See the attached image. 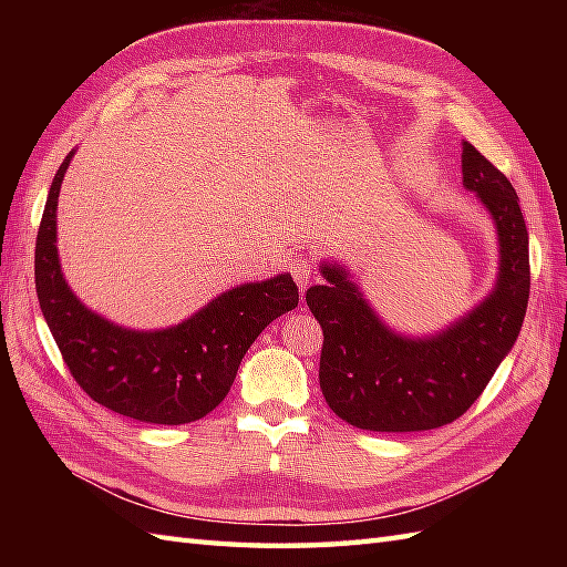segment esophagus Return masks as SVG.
Instances as JSON below:
<instances>
[{
  "mask_svg": "<svg viewBox=\"0 0 567 567\" xmlns=\"http://www.w3.org/2000/svg\"><path fill=\"white\" fill-rule=\"evenodd\" d=\"M290 275L295 277L297 285L302 287V290H307V285L311 282V275H315L309 258L307 256H292L290 258Z\"/></svg>",
  "mask_w": 567,
  "mask_h": 567,
  "instance_id": "obj_1",
  "label": "esophagus"
}]
</instances>
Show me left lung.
I'll return each mask as SVG.
<instances>
[{"instance_id": "obj_1", "label": "left lung", "mask_w": 567, "mask_h": 567, "mask_svg": "<svg viewBox=\"0 0 567 567\" xmlns=\"http://www.w3.org/2000/svg\"><path fill=\"white\" fill-rule=\"evenodd\" d=\"M463 183L497 224L502 268L495 292L433 339L412 341L375 317L346 270L323 265L329 285L307 290L323 331L319 384L333 414L365 431H429L463 416L522 331L532 268L519 197L473 143H463Z\"/></svg>"}]
</instances>
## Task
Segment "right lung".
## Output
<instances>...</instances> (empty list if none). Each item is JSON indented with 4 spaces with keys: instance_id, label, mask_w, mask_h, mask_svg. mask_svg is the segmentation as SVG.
Masks as SVG:
<instances>
[{
    "instance_id": "1",
    "label": "right lung",
    "mask_w": 567,
    "mask_h": 567,
    "mask_svg": "<svg viewBox=\"0 0 567 567\" xmlns=\"http://www.w3.org/2000/svg\"><path fill=\"white\" fill-rule=\"evenodd\" d=\"M58 167L35 236V295L70 375L90 400L148 424H189L228 394L250 343L299 302L290 275L240 285L165 331H126L82 307L63 280L55 248Z\"/></svg>"
}]
</instances>
